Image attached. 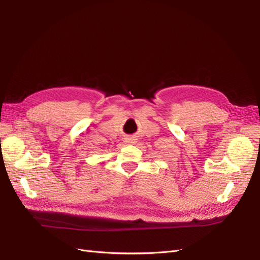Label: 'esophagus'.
Returning a JSON list of instances; mask_svg holds the SVG:
<instances>
[{"label": "esophagus", "mask_w": 260, "mask_h": 260, "mask_svg": "<svg viewBox=\"0 0 260 260\" xmlns=\"http://www.w3.org/2000/svg\"><path fill=\"white\" fill-rule=\"evenodd\" d=\"M124 142L128 144H135L137 142V138L136 137H128L124 138Z\"/></svg>", "instance_id": "34e87169"}]
</instances>
